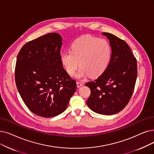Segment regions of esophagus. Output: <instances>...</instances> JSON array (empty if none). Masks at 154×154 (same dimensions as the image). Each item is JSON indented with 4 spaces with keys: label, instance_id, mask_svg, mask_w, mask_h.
<instances>
[{
    "label": "esophagus",
    "instance_id": "1",
    "mask_svg": "<svg viewBox=\"0 0 154 154\" xmlns=\"http://www.w3.org/2000/svg\"><path fill=\"white\" fill-rule=\"evenodd\" d=\"M84 84L82 82H77V88H80V87H81L82 85H83Z\"/></svg>",
    "mask_w": 154,
    "mask_h": 154
}]
</instances>
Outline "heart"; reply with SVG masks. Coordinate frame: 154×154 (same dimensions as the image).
<instances>
[{
    "mask_svg": "<svg viewBox=\"0 0 154 154\" xmlns=\"http://www.w3.org/2000/svg\"><path fill=\"white\" fill-rule=\"evenodd\" d=\"M112 56V47L108 40L84 36L77 39L70 46V51L60 54V60L69 74H75L78 79L87 76L99 77L108 69Z\"/></svg>",
    "mask_w": 154,
    "mask_h": 154,
    "instance_id": "heart-1",
    "label": "heart"
}]
</instances>
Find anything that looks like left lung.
Listing matches in <instances>:
<instances>
[{"label": "left lung", "mask_w": 154, "mask_h": 154, "mask_svg": "<svg viewBox=\"0 0 154 154\" xmlns=\"http://www.w3.org/2000/svg\"><path fill=\"white\" fill-rule=\"evenodd\" d=\"M102 34L109 40L112 56L105 72L85 84L91 91L86 103L95 112L111 115L124 109L130 101L136 83L137 63L124 40L109 32Z\"/></svg>", "instance_id": "8db88e82"}]
</instances>
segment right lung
Listing matches in <instances>:
<instances>
[{"label":"right lung","mask_w":154,"mask_h":154,"mask_svg":"<svg viewBox=\"0 0 154 154\" xmlns=\"http://www.w3.org/2000/svg\"><path fill=\"white\" fill-rule=\"evenodd\" d=\"M62 42L58 33H48L26 43L17 57V90L28 109L42 117L61 114L76 91L60 60Z\"/></svg>","instance_id":"obj_1"}]
</instances>
